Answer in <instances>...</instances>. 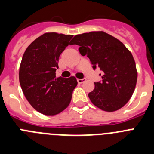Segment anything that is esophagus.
<instances>
[{"label":"esophagus","instance_id":"esophagus-1","mask_svg":"<svg viewBox=\"0 0 154 154\" xmlns=\"http://www.w3.org/2000/svg\"><path fill=\"white\" fill-rule=\"evenodd\" d=\"M86 81V78H83V79H77V82H78V84H83L84 82Z\"/></svg>","mask_w":154,"mask_h":154}]
</instances>
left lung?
<instances>
[{
  "label": "left lung",
  "instance_id": "left-lung-1",
  "mask_svg": "<svg viewBox=\"0 0 154 154\" xmlns=\"http://www.w3.org/2000/svg\"><path fill=\"white\" fill-rule=\"evenodd\" d=\"M70 45H79L80 53L87 55L93 69L99 67L103 71V80L95 82L94 90L88 94L92 103L106 112L122 108L137 84V69L131 51L122 42L103 31L75 35Z\"/></svg>",
  "mask_w": 154,
  "mask_h": 154
}]
</instances>
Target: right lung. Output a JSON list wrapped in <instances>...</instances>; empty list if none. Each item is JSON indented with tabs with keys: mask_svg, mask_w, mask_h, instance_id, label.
<instances>
[{
	"mask_svg": "<svg viewBox=\"0 0 154 154\" xmlns=\"http://www.w3.org/2000/svg\"><path fill=\"white\" fill-rule=\"evenodd\" d=\"M72 35L46 32L26 49L21 61L19 80L23 94L38 112L54 116L69 106L76 77H56L60 54L69 45Z\"/></svg>",
	"mask_w": 154,
	"mask_h": 154,
	"instance_id": "add662e5",
	"label": "right lung"
}]
</instances>
